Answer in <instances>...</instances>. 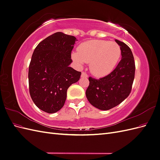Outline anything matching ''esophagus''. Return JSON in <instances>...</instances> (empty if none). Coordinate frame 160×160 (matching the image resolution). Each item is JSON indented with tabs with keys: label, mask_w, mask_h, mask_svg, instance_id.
<instances>
[{
	"label": "esophagus",
	"mask_w": 160,
	"mask_h": 160,
	"mask_svg": "<svg viewBox=\"0 0 160 160\" xmlns=\"http://www.w3.org/2000/svg\"><path fill=\"white\" fill-rule=\"evenodd\" d=\"M81 77H83V78H88V74L85 72H82V74H81Z\"/></svg>",
	"instance_id": "esophagus-1"
}]
</instances>
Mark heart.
<instances>
[{"mask_svg":"<svg viewBox=\"0 0 160 160\" xmlns=\"http://www.w3.org/2000/svg\"><path fill=\"white\" fill-rule=\"evenodd\" d=\"M78 53L72 58L78 63H90V70L96 77H104L112 71L120 59L122 50L115 42L91 40L82 42L77 48Z\"/></svg>","mask_w":160,"mask_h":160,"instance_id":"obj_1","label":"heart"}]
</instances>
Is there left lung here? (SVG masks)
<instances>
[{
  "instance_id": "left-lung-1",
  "label": "left lung",
  "mask_w": 160,
  "mask_h": 160,
  "mask_svg": "<svg viewBox=\"0 0 160 160\" xmlns=\"http://www.w3.org/2000/svg\"><path fill=\"white\" fill-rule=\"evenodd\" d=\"M122 50V59L115 69L99 79L89 77L86 97L89 103L101 110H109L120 104L130 94L135 77L133 53L123 42L115 40Z\"/></svg>"
}]
</instances>
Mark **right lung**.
<instances>
[{
	"mask_svg": "<svg viewBox=\"0 0 160 160\" xmlns=\"http://www.w3.org/2000/svg\"><path fill=\"white\" fill-rule=\"evenodd\" d=\"M76 38L61 32L50 35L34 51L28 67V86L37 107L54 113L65 104L67 91L81 72L69 67Z\"/></svg>",
	"mask_w": 160,
	"mask_h": 160,
	"instance_id": "obj_1",
	"label": "right lung"
}]
</instances>
